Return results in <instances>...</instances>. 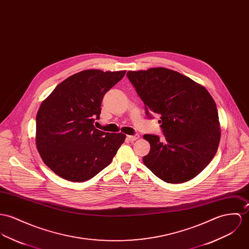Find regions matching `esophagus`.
<instances>
[{"mask_svg": "<svg viewBox=\"0 0 249 249\" xmlns=\"http://www.w3.org/2000/svg\"><path fill=\"white\" fill-rule=\"evenodd\" d=\"M140 138V135L139 134H135V135L133 136H127V139L129 140V141H136V140H138Z\"/></svg>", "mask_w": 249, "mask_h": 249, "instance_id": "obj_1", "label": "esophagus"}]
</instances>
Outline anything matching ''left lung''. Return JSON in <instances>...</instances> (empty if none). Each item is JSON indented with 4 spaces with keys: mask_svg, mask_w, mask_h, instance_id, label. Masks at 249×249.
<instances>
[{
    "mask_svg": "<svg viewBox=\"0 0 249 249\" xmlns=\"http://www.w3.org/2000/svg\"><path fill=\"white\" fill-rule=\"evenodd\" d=\"M127 78L144 104L145 114H159L164 141L153 134L143 163L169 183L189 181L214 158L221 138L216 104L208 91L167 68L128 71Z\"/></svg>",
    "mask_w": 249,
    "mask_h": 249,
    "instance_id": "obj_1",
    "label": "left lung"
}]
</instances>
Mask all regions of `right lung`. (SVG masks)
Instances as JSON below:
<instances>
[{"label":"right lung","instance_id":"right-lung-1","mask_svg":"<svg viewBox=\"0 0 249 249\" xmlns=\"http://www.w3.org/2000/svg\"><path fill=\"white\" fill-rule=\"evenodd\" d=\"M125 71L89 69L60 85L42 103L36 117V145L45 164L60 177L85 181L107 167L125 135L96 129L105 94Z\"/></svg>","mask_w":249,"mask_h":249}]
</instances>
